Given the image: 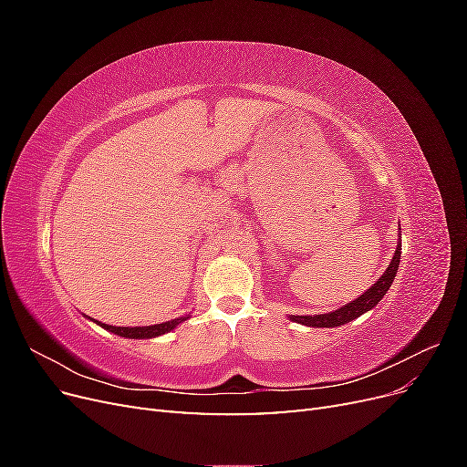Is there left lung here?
<instances>
[{"label":"left lung","instance_id":"1","mask_svg":"<svg viewBox=\"0 0 467 467\" xmlns=\"http://www.w3.org/2000/svg\"><path fill=\"white\" fill-rule=\"evenodd\" d=\"M400 259H401V234L398 239V247H395L393 257L388 265V268L384 271L376 282L374 286H370L362 296H358L357 300H352L345 306H341L335 312L329 314H319V316H288L290 321L306 325V327H341V325L360 317L362 314L370 312L374 306H378V302L384 298L388 294L389 286L393 285V278L398 275V266H400Z\"/></svg>","mask_w":467,"mask_h":467}]
</instances>
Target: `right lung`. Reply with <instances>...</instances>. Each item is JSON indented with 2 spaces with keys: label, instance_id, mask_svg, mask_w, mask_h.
Returning <instances> with one entry per match:
<instances>
[{
  "label": "right lung",
  "instance_id": "obj_1",
  "mask_svg": "<svg viewBox=\"0 0 467 467\" xmlns=\"http://www.w3.org/2000/svg\"><path fill=\"white\" fill-rule=\"evenodd\" d=\"M191 316H182L171 321H163V323H155V325H144V327H115V325H107L91 317L93 323H97L99 327H103L110 333H115L119 337H126V338H153V337H161L165 333H171L177 325H181L182 321H187Z\"/></svg>",
  "mask_w": 467,
  "mask_h": 467
}]
</instances>
